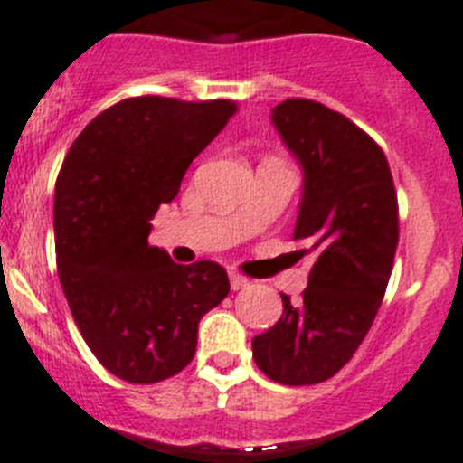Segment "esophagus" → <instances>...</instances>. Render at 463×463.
<instances>
[{"instance_id": "esophagus-1", "label": "esophagus", "mask_w": 463, "mask_h": 463, "mask_svg": "<svg viewBox=\"0 0 463 463\" xmlns=\"http://www.w3.org/2000/svg\"><path fill=\"white\" fill-rule=\"evenodd\" d=\"M229 282H232V289H234V291L250 287V279L243 278L241 273H236V270H232V273H229Z\"/></svg>"}]
</instances>
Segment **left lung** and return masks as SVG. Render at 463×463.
I'll return each mask as SVG.
<instances>
[{
  "instance_id": "8db88e82",
  "label": "left lung",
  "mask_w": 463,
  "mask_h": 463,
  "mask_svg": "<svg viewBox=\"0 0 463 463\" xmlns=\"http://www.w3.org/2000/svg\"><path fill=\"white\" fill-rule=\"evenodd\" d=\"M273 124L305 172L294 241L315 264L300 303L282 294V317L252 339L254 363L282 385L337 374L363 345L385 296L400 206L383 148L317 100L287 99Z\"/></svg>"
}]
</instances>
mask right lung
<instances>
[{
    "instance_id": "1",
    "label": "right lung",
    "mask_w": 463,
    "mask_h": 463,
    "mask_svg": "<svg viewBox=\"0 0 463 463\" xmlns=\"http://www.w3.org/2000/svg\"><path fill=\"white\" fill-rule=\"evenodd\" d=\"M234 100L135 96L100 112L68 148L54 188V250L68 307L91 354L128 383L179 374L197 326L229 294L215 261L174 264L148 245L160 203L227 126Z\"/></svg>"
}]
</instances>
